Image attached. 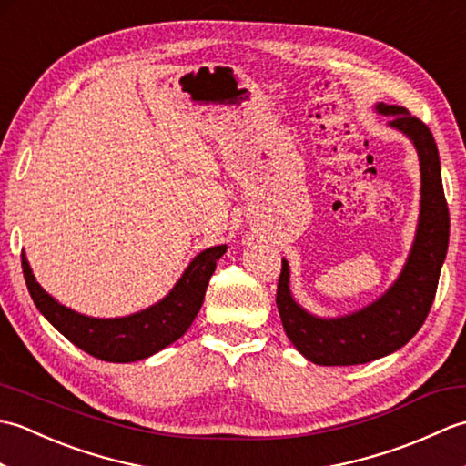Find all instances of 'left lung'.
<instances>
[{
  "label": "left lung",
  "mask_w": 466,
  "mask_h": 466,
  "mask_svg": "<svg viewBox=\"0 0 466 466\" xmlns=\"http://www.w3.org/2000/svg\"><path fill=\"white\" fill-rule=\"evenodd\" d=\"M376 112L390 116L389 126L409 136L417 147L422 184L417 236L397 282L379 300L340 319H319L306 312L292 299L290 268L282 260L276 306L286 336L314 364H364L407 344L427 320L449 248L451 220L437 142L427 124L410 116L407 107L376 104Z\"/></svg>",
  "instance_id": "1"
}]
</instances>
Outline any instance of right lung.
Wrapping results in <instances>:
<instances>
[{"label":"right lung","instance_id":"add662e5","mask_svg":"<svg viewBox=\"0 0 466 466\" xmlns=\"http://www.w3.org/2000/svg\"><path fill=\"white\" fill-rule=\"evenodd\" d=\"M226 248L224 244L212 246L198 254L166 299L124 319H92L66 309L35 282L25 254H22V268L37 310L69 342L100 360L134 362L160 352L190 329L200 312L216 262L222 258Z\"/></svg>","mask_w":466,"mask_h":466}]
</instances>
